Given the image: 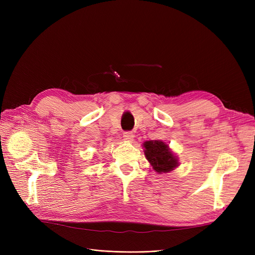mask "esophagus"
Here are the masks:
<instances>
[{
    "instance_id": "obj_1",
    "label": "esophagus",
    "mask_w": 255,
    "mask_h": 255,
    "mask_svg": "<svg viewBox=\"0 0 255 255\" xmlns=\"http://www.w3.org/2000/svg\"><path fill=\"white\" fill-rule=\"evenodd\" d=\"M134 137L135 136L132 132H125V133H123V138H125V140H127V141H133Z\"/></svg>"
}]
</instances>
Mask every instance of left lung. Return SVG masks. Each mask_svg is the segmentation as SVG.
Instances as JSON below:
<instances>
[{
    "label": "left lung",
    "mask_w": 255,
    "mask_h": 255,
    "mask_svg": "<svg viewBox=\"0 0 255 255\" xmlns=\"http://www.w3.org/2000/svg\"><path fill=\"white\" fill-rule=\"evenodd\" d=\"M144 155L157 173L172 171L179 166L177 157L163 140H149L143 142Z\"/></svg>",
    "instance_id": "8db88e82"
}]
</instances>
